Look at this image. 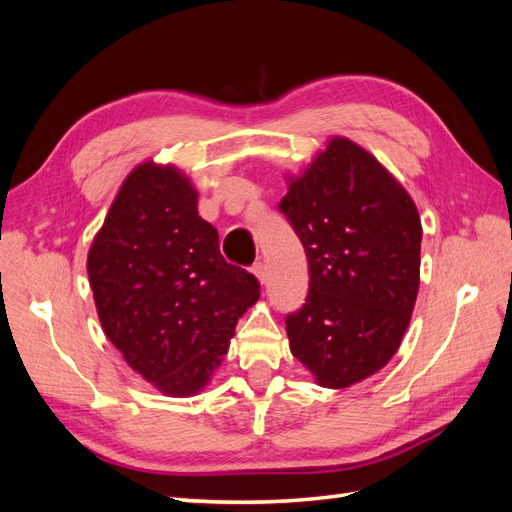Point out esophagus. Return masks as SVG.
<instances>
[{
	"mask_svg": "<svg viewBox=\"0 0 512 512\" xmlns=\"http://www.w3.org/2000/svg\"><path fill=\"white\" fill-rule=\"evenodd\" d=\"M252 273L258 277L260 284L267 282V265H265V262H256V265L252 267Z\"/></svg>",
	"mask_w": 512,
	"mask_h": 512,
	"instance_id": "obj_1",
	"label": "esophagus"
}]
</instances>
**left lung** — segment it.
Segmentation results:
<instances>
[{
	"mask_svg": "<svg viewBox=\"0 0 512 512\" xmlns=\"http://www.w3.org/2000/svg\"><path fill=\"white\" fill-rule=\"evenodd\" d=\"M280 211L301 239L309 290L286 316L290 352L327 389L376 374L397 352L421 277V218L363 147L335 136L290 179Z\"/></svg>",
	"mask_w": 512,
	"mask_h": 512,
	"instance_id": "8db88e82",
	"label": "left lung"
}]
</instances>
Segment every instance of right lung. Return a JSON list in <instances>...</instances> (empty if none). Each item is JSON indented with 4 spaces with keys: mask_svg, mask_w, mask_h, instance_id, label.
I'll list each match as a JSON object with an SVG mask.
<instances>
[{
    "mask_svg": "<svg viewBox=\"0 0 512 512\" xmlns=\"http://www.w3.org/2000/svg\"><path fill=\"white\" fill-rule=\"evenodd\" d=\"M198 192L175 166L145 162L123 181L89 247L100 324L126 363L158 391H203L228 352L258 280L220 254Z\"/></svg>",
    "mask_w": 512,
    "mask_h": 512,
    "instance_id": "1",
    "label": "right lung"
}]
</instances>
